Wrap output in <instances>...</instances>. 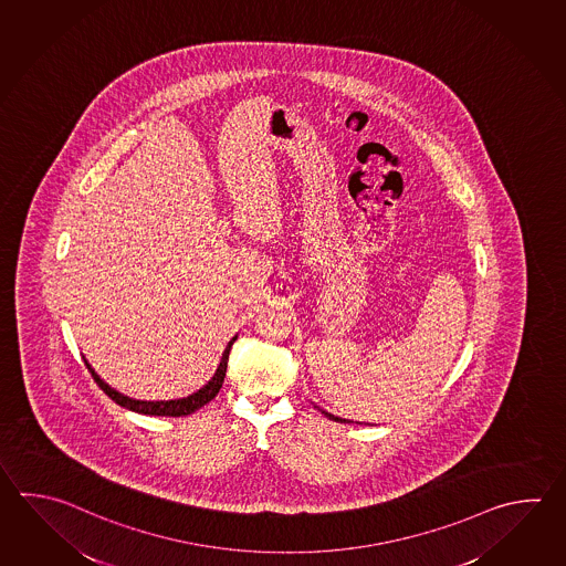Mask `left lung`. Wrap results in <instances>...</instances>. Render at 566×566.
Here are the masks:
<instances>
[{
    "mask_svg": "<svg viewBox=\"0 0 566 566\" xmlns=\"http://www.w3.org/2000/svg\"><path fill=\"white\" fill-rule=\"evenodd\" d=\"M324 416L328 417V419H333V421H340V423H353V421H346V419H338V417L331 416V413H326L323 411Z\"/></svg>",
    "mask_w": 566,
    "mask_h": 566,
    "instance_id": "obj_1",
    "label": "left lung"
}]
</instances>
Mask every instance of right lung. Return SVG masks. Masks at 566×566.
Segmentation results:
<instances>
[{
	"label": "right lung",
	"instance_id": "obj_1",
	"mask_svg": "<svg viewBox=\"0 0 566 566\" xmlns=\"http://www.w3.org/2000/svg\"><path fill=\"white\" fill-rule=\"evenodd\" d=\"M233 343H235V338H231L228 346H226L220 367L216 370V375L211 377V381H209L203 389H199V391L189 395V397H185V399H177V401H137V399H128L125 395H120V392L115 391V389H111V387L91 369V365H88L86 360H84V365L91 370V375H93L96 385H98L116 405H120V407H125V409H130V411H135V413H143V416L184 417L193 413L199 407L209 403V401L220 392L223 379H226V369H228V360H230V350Z\"/></svg>",
	"mask_w": 566,
	"mask_h": 566
}]
</instances>
